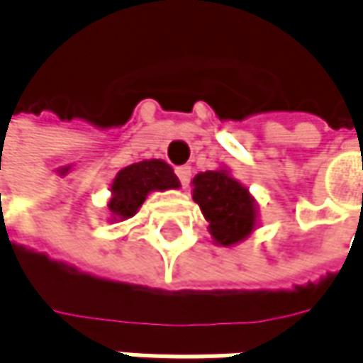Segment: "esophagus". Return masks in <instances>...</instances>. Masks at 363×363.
<instances>
[{"label":"esophagus","mask_w":363,"mask_h":363,"mask_svg":"<svg viewBox=\"0 0 363 363\" xmlns=\"http://www.w3.org/2000/svg\"><path fill=\"white\" fill-rule=\"evenodd\" d=\"M175 173H177V177H179V182H182V186H188V184H190V179H192V169H190L188 164L177 167V169H175Z\"/></svg>","instance_id":"1"}]
</instances>
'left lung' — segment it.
Returning <instances> with one entry per match:
<instances>
[{
	"instance_id": "left-lung-1",
	"label": "left lung",
	"mask_w": 363,
	"mask_h": 363,
	"mask_svg": "<svg viewBox=\"0 0 363 363\" xmlns=\"http://www.w3.org/2000/svg\"><path fill=\"white\" fill-rule=\"evenodd\" d=\"M192 199L201 206L211 238L219 247H234L259 228L255 196L225 167L199 173L192 179Z\"/></svg>"
}]
</instances>
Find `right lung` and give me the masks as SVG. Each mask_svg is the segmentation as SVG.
<instances>
[{"label": "right lung", "mask_w": 363, "mask_h": 363, "mask_svg": "<svg viewBox=\"0 0 363 363\" xmlns=\"http://www.w3.org/2000/svg\"><path fill=\"white\" fill-rule=\"evenodd\" d=\"M182 184L173 173L171 164L160 159H148L133 162L116 173L111 184V199H108V221H125L133 217L150 192L177 190Z\"/></svg>", "instance_id": "1"}]
</instances>
